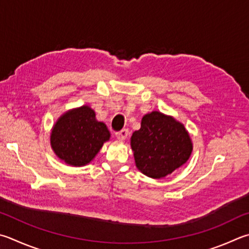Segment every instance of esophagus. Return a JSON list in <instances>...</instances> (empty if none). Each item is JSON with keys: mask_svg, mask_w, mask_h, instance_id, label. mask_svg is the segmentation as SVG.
I'll list each match as a JSON object with an SVG mask.
<instances>
[{"mask_svg": "<svg viewBox=\"0 0 249 249\" xmlns=\"http://www.w3.org/2000/svg\"><path fill=\"white\" fill-rule=\"evenodd\" d=\"M115 136L117 139L120 140H124L127 138L128 136V129L127 128H123L122 130H120V132H116L115 133Z\"/></svg>", "mask_w": 249, "mask_h": 249, "instance_id": "esophagus-1", "label": "esophagus"}]
</instances>
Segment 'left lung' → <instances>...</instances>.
<instances>
[{
    "label": "left lung",
    "mask_w": 249,
    "mask_h": 249,
    "mask_svg": "<svg viewBox=\"0 0 249 249\" xmlns=\"http://www.w3.org/2000/svg\"><path fill=\"white\" fill-rule=\"evenodd\" d=\"M130 144L138 170L152 178H164L178 169L193 150L184 125L157 111L142 117Z\"/></svg>",
    "instance_id": "8db88e82"
}]
</instances>
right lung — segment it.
<instances>
[{"label": "right lung", "mask_w": 249, "mask_h": 249, "mask_svg": "<svg viewBox=\"0 0 249 249\" xmlns=\"http://www.w3.org/2000/svg\"><path fill=\"white\" fill-rule=\"evenodd\" d=\"M109 139L106 124L98 122L94 111L84 106L66 112L57 120L51 133V146L67 164L83 166L93 159Z\"/></svg>", "instance_id": "right-lung-1"}]
</instances>
